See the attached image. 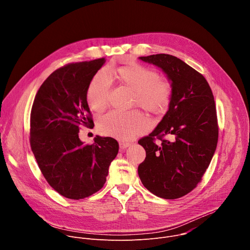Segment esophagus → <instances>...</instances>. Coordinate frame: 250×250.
<instances>
[{
    "label": "esophagus",
    "instance_id": "obj_1",
    "mask_svg": "<svg viewBox=\"0 0 250 250\" xmlns=\"http://www.w3.org/2000/svg\"><path fill=\"white\" fill-rule=\"evenodd\" d=\"M128 146H130L129 142H120V149H121V150H125V149L127 148Z\"/></svg>",
    "mask_w": 250,
    "mask_h": 250
}]
</instances>
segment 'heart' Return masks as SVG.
Returning <instances> with one entry per match:
<instances>
[{
	"instance_id": "b5f03b06",
	"label": "heart",
	"mask_w": 250,
	"mask_h": 250,
	"mask_svg": "<svg viewBox=\"0 0 250 250\" xmlns=\"http://www.w3.org/2000/svg\"><path fill=\"white\" fill-rule=\"evenodd\" d=\"M118 82L134 92L132 104L154 116L163 115L169 108L172 98V84L160 78L157 71L130 62L115 71ZM111 82L104 72H99L91 80L87 89L90 108L101 113L109 104ZM148 120L137 111L126 113L111 112L99 122L100 131L118 139H129L147 130Z\"/></svg>"
}]
</instances>
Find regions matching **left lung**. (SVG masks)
Segmentation results:
<instances>
[{
	"label": "left lung",
	"instance_id": "8db88e82",
	"mask_svg": "<svg viewBox=\"0 0 250 250\" xmlns=\"http://www.w3.org/2000/svg\"><path fill=\"white\" fill-rule=\"evenodd\" d=\"M139 59L161 68L173 91L161 122L138 140L146 152L138 176L155 196L181 198L202 181L217 148L219 125L213 95L206 78L179 58L161 53Z\"/></svg>",
	"mask_w": 250,
	"mask_h": 250
}]
</instances>
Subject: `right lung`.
Masks as SVG:
<instances>
[{
    "label": "right lung",
    "mask_w": 250,
    "mask_h": 250,
    "mask_svg": "<svg viewBox=\"0 0 250 250\" xmlns=\"http://www.w3.org/2000/svg\"><path fill=\"white\" fill-rule=\"evenodd\" d=\"M104 58L67 64L51 73L35 95L30 113V147L48 184L60 195L80 200L103 188L118 141L96 136L85 146L80 125L94 126L88 86Z\"/></svg>",
    "instance_id": "obj_1"
}]
</instances>
